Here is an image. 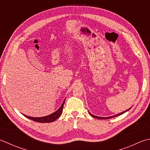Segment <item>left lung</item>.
I'll return each mask as SVG.
<instances>
[{
    "mask_svg": "<svg viewBox=\"0 0 150 150\" xmlns=\"http://www.w3.org/2000/svg\"><path fill=\"white\" fill-rule=\"evenodd\" d=\"M131 108H129V109L126 110L124 111V112H121V113L117 114H115V115H114V116H108V117H99V116H97L93 115V114H92V113H90V112H89V111H88V112H89L90 115L91 116H92V117H93V118H97V119H100V120H107V119H110V118H114V117L118 116H120V115H122V114H124V113H125V112H127V111H128L129 110H130V109H131Z\"/></svg>",
    "mask_w": 150,
    "mask_h": 150,
    "instance_id": "obj_1",
    "label": "left lung"
}]
</instances>
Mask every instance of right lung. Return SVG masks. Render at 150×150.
Instances as JSON below:
<instances>
[{
    "instance_id": "add662e5",
    "label": "right lung",
    "mask_w": 150,
    "mask_h": 150,
    "mask_svg": "<svg viewBox=\"0 0 150 150\" xmlns=\"http://www.w3.org/2000/svg\"><path fill=\"white\" fill-rule=\"evenodd\" d=\"M66 99L64 100V102L62 103V104L61 105V106L59 107V108L55 111L54 112L52 113L51 114H49L48 116H43V117H31V116H28L25 115L23 114L26 118L33 120V121L37 122H40V123H50L52 122L55 121L56 120H57L58 118H59L60 116L61 115V114L62 113V110H63V107H64V102H65Z\"/></svg>"
}]
</instances>
